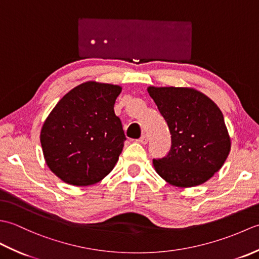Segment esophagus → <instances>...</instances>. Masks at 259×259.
<instances>
[{"instance_id": "esophagus-1", "label": "esophagus", "mask_w": 259, "mask_h": 259, "mask_svg": "<svg viewBox=\"0 0 259 259\" xmlns=\"http://www.w3.org/2000/svg\"><path fill=\"white\" fill-rule=\"evenodd\" d=\"M141 145H146L147 142H148V137H147V135H142L141 136V138L138 140Z\"/></svg>"}]
</instances>
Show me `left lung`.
<instances>
[{"mask_svg":"<svg viewBox=\"0 0 259 259\" xmlns=\"http://www.w3.org/2000/svg\"><path fill=\"white\" fill-rule=\"evenodd\" d=\"M147 90L171 135L168 155L152 161L157 174L179 188L206 183L223 167L232 145L221 109L192 88L149 87Z\"/></svg>","mask_w":259,"mask_h":259,"instance_id":"8db88e82","label":"left lung"}]
</instances>
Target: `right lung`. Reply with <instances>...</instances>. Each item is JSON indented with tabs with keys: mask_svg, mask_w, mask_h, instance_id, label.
I'll use <instances>...</instances> for the list:
<instances>
[{
	"mask_svg": "<svg viewBox=\"0 0 259 259\" xmlns=\"http://www.w3.org/2000/svg\"><path fill=\"white\" fill-rule=\"evenodd\" d=\"M122 88L88 81L69 91L42 125L40 140L51 171L69 185L101 181L114 168L125 136L113 106Z\"/></svg>",
	"mask_w": 259,
	"mask_h": 259,
	"instance_id": "obj_1",
	"label": "right lung"
}]
</instances>
